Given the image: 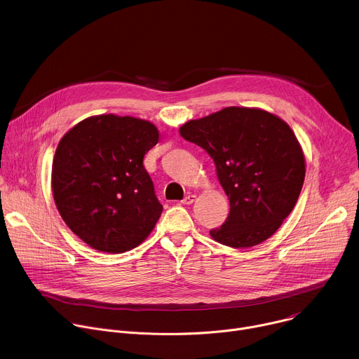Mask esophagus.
Returning a JSON list of instances; mask_svg holds the SVG:
<instances>
[{
  "label": "esophagus",
  "mask_w": 359,
  "mask_h": 359,
  "mask_svg": "<svg viewBox=\"0 0 359 359\" xmlns=\"http://www.w3.org/2000/svg\"><path fill=\"white\" fill-rule=\"evenodd\" d=\"M194 200H196V194H187V196L182 200V203H183V204H191Z\"/></svg>",
  "instance_id": "obj_1"
}]
</instances>
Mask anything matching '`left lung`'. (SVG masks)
<instances>
[{
  "instance_id": "1",
  "label": "left lung",
  "mask_w": 359,
  "mask_h": 359,
  "mask_svg": "<svg viewBox=\"0 0 359 359\" xmlns=\"http://www.w3.org/2000/svg\"><path fill=\"white\" fill-rule=\"evenodd\" d=\"M179 132L209 153L230 200L229 217L212 238L233 248L270 238L292 212L305 177L304 151L288 123L260 108L229 107Z\"/></svg>"
}]
</instances>
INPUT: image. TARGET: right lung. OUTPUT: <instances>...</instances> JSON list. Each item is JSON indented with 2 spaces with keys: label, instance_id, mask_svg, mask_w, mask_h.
I'll use <instances>...</instances> for the list:
<instances>
[{
  "label": "right lung",
  "instance_id": "right-lung-1",
  "mask_svg": "<svg viewBox=\"0 0 359 359\" xmlns=\"http://www.w3.org/2000/svg\"><path fill=\"white\" fill-rule=\"evenodd\" d=\"M158 142L151 122L114 114L89 116L60 140L53 196L65 224L89 247L125 252L155 229L163 208L143 158Z\"/></svg>",
  "mask_w": 359,
  "mask_h": 359
}]
</instances>
